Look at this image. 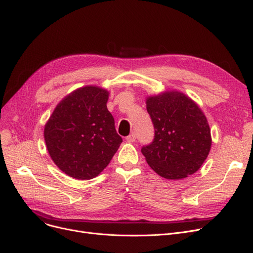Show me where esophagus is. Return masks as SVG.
<instances>
[{
	"label": "esophagus",
	"instance_id": "esophagus-1",
	"mask_svg": "<svg viewBox=\"0 0 253 253\" xmlns=\"http://www.w3.org/2000/svg\"><path fill=\"white\" fill-rule=\"evenodd\" d=\"M135 139H136V137H135V134H134V133L129 134V135L126 137V141H127L128 143H133V142H135Z\"/></svg>",
	"mask_w": 253,
	"mask_h": 253
}]
</instances>
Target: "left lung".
I'll return each mask as SVG.
<instances>
[{
  "mask_svg": "<svg viewBox=\"0 0 253 253\" xmlns=\"http://www.w3.org/2000/svg\"><path fill=\"white\" fill-rule=\"evenodd\" d=\"M146 104L155 130L153 142L142 148L148 165L166 179L197 172L211 147L209 122L197 103L170 90L147 97Z\"/></svg>",
  "mask_w": 253,
  "mask_h": 253,
  "instance_id": "left-lung-1",
  "label": "left lung"
}]
</instances>
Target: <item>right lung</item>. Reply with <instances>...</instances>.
<instances>
[{"mask_svg":"<svg viewBox=\"0 0 253 253\" xmlns=\"http://www.w3.org/2000/svg\"><path fill=\"white\" fill-rule=\"evenodd\" d=\"M108 96V90L99 86L77 88L58 103L44 125L52 161L75 179L95 178L122 143L106 106Z\"/></svg>","mask_w":253,"mask_h":253,"instance_id":"add662e5","label":"right lung"}]
</instances>
